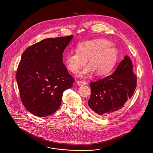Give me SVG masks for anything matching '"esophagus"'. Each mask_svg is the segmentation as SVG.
Here are the masks:
<instances>
[{"mask_svg": "<svg viewBox=\"0 0 153 153\" xmlns=\"http://www.w3.org/2000/svg\"><path fill=\"white\" fill-rule=\"evenodd\" d=\"M77 85L79 86H83V85H87V82L85 81H78L77 82Z\"/></svg>", "mask_w": 153, "mask_h": 153, "instance_id": "obj_1", "label": "esophagus"}]
</instances>
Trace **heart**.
<instances>
[{"label":"heart","mask_w":153,"mask_h":153,"mask_svg":"<svg viewBox=\"0 0 153 153\" xmlns=\"http://www.w3.org/2000/svg\"><path fill=\"white\" fill-rule=\"evenodd\" d=\"M112 45L111 42L104 39L81 42L76 46V51L65 54V65L71 73L77 74L88 60L89 65L80 73V77L94 72L99 76L107 74L113 70L118 58V50Z\"/></svg>","instance_id":"obj_1"}]
</instances>
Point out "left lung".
I'll return each mask as SVG.
<instances>
[{"label": "left lung", "mask_w": 153, "mask_h": 153, "mask_svg": "<svg viewBox=\"0 0 153 153\" xmlns=\"http://www.w3.org/2000/svg\"><path fill=\"white\" fill-rule=\"evenodd\" d=\"M90 85L91 94L88 105L96 114L105 117L122 108L137 86V76L132 71L130 57L125 56L113 74Z\"/></svg>", "instance_id": "obj_1"}]
</instances>
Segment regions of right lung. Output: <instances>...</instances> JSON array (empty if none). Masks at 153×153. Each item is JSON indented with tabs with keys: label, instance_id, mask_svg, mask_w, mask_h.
Listing matches in <instances>:
<instances>
[{
	"label": "right lung",
	"instance_id": "obj_1",
	"mask_svg": "<svg viewBox=\"0 0 153 153\" xmlns=\"http://www.w3.org/2000/svg\"><path fill=\"white\" fill-rule=\"evenodd\" d=\"M73 35L48 38L24 51L16 73L21 102L35 116L44 117L60 107L63 91L74 79L63 63V53Z\"/></svg>",
	"mask_w": 153,
	"mask_h": 153
}]
</instances>
